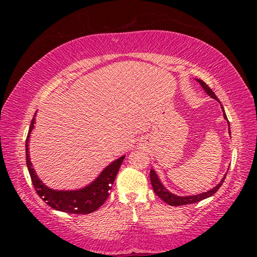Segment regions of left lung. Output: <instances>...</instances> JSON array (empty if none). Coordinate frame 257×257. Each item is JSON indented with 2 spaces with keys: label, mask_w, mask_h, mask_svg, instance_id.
<instances>
[{
  "label": "left lung",
  "mask_w": 257,
  "mask_h": 257,
  "mask_svg": "<svg viewBox=\"0 0 257 257\" xmlns=\"http://www.w3.org/2000/svg\"><path fill=\"white\" fill-rule=\"evenodd\" d=\"M196 80L199 82V85L203 87V89L205 90L207 95H210L212 98H214V99H216V101H219V98L216 97V95L214 94V92H213V90L205 84V82H204L201 79H196ZM221 108H222V111H223V118L228 121V118H227V115H225L222 105H221ZM228 125H229V121H228ZM229 129H230V127H229ZM225 176H227V175H225ZM225 176L222 178V180H221L219 184H217L214 187V188L211 189V190H207V191H205V193L197 194V195H191V196H177V195L172 194L171 191H169L162 185V182H161L158 175H156V172L153 170V169H151V172H150V178H151L152 186H153L154 193L158 195V196L161 199H162V201H164L165 203L169 204V205H171V206H180V205H186V204L197 203L199 201H203V199H205L207 197L212 196L213 194L216 193L217 189H219L220 187H221V185L223 184V181L225 179Z\"/></svg>",
  "instance_id": "obj_1"
}]
</instances>
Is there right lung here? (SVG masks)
<instances>
[{"mask_svg":"<svg viewBox=\"0 0 257 257\" xmlns=\"http://www.w3.org/2000/svg\"><path fill=\"white\" fill-rule=\"evenodd\" d=\"M35 115H36V113H35ZM35 115L32 122H30L27 139H26V162H27L29 175L38 196L54 210L71 213V214H88V213L98 210V207H101L107 199L108 191L112 188L120 165L122 164L124 160V155L108 164L99 173L96 179L84 188L76 190L51 189L43 184L42 180L38 178L29 158V137L34 129Z\"/></svg>","mask_w":257,"mask_h":257,"instance_id":"obj_1","label":"right lung"}]
</instances>
